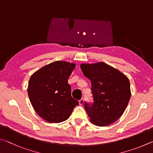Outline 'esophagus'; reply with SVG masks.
Instances as JSON below:
<instances>
[{
  "label": "esophagus",
  "mask_w": 153,
  "mask_h": 153,
  "mask_svg": "<svg viewBox=\"0 0 153 153\" xmlns=\"http://www.w3.org/2000/svg\"><path fill=\"white\" fill-rule=\"evenodd\" d=\"M79 104L81 105H83V103H84V100L83 99H81V100H80L79 101Z\"/></svg>",
  "instance_id": "34e87169"
}]
</instances>
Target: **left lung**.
Returning <instances> with one entry per match:
<instances>
[{
	"label": "left lung",
	"mask_w": 153,
	"mask_h": 153,
	"mask_svg": "<svg viewBox=\"0 0 153 153\" xmlns=\"http://www.w3.org/2000/svg\"><path fill=\"white\" fill-rule=\"evenodd\" d=\"M84 75L91 82L93 103L85 102L93 124L106 126L117 121L129 102V79L117 69L104 62L81 64Z\"/></svg>",
	"instance_id": "8db88e82"
}]
</instances>
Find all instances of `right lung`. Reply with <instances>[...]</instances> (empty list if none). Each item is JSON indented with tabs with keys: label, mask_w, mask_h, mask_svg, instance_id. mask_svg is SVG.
Returning <instances> with one entry per match:
<instances>
[{
	"label": "right lung",
	"mask_w": 153,
	"mask_h": 153,
	"mask_svg": "<svg viewBox=\"0 0 153 153\" xmlns=\"http://www.w3.org/2000/svg\"><path fill=\"white\" fill-rule=\"evenodd\" d=\"M75 64L56 61L43 66L31 75L27 92L29 100L39 116L50 123L65 121L78 101L71 96L68 77Z\"/></svg>",
	"instance_id": "obj_1"
}]
</instances>
